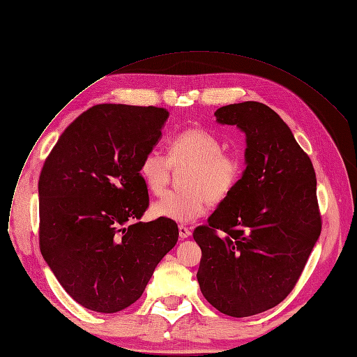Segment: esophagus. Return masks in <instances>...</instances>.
<instances>
[{
	"label": "esophagus",
	"mask_w": 357,
	"mask_h": 357,
	"mask_svg": "<svg viewBox=\"0 0 357 357\" xmlns=\"http://www.w3.org/2000/svg\"><path fill=\"white\" fill-rule=\"evenodd\" d=\"M178 235H180L181 239H187L188 236H192V230L188 229V227H185L184 225H180L178 226Z\"/></svg>",
	"instance_id": "34e87169"
}]
</instances>
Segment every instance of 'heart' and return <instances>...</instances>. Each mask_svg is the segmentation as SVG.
<instances>
[{
    "label": "heart",
    "instance_id": "heart-1",
    "mask_svg": "<svg viewBox=\"0 0 357 357\" xmlns=\"http://www.w3.org/2000/svg\"><path fill=\"white\" fill-rule=\"evenodd\" d=\"M173 169H187L181 176L184 190L165 193L153 203L151 213L178 223L202 218L208 203L229 197L242 177V161L225 153L216 135L200 128L177 134L169 155L150 150L141 160L139 176L149 192L158 196L169 185Z\"/></svg>",
    "mask_w": 357,
    "mask_h": 357
}]
</instances>
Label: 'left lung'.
I'll return each instance as SVG.
<instances>
[{"instance_id": "1", "label": "left lung", "mask_w": 357, "mask_h": 357, "mask_svg": "<svg viewBox=\"0 0 357 357\" xmlns=\"http://www.w3.org/2000/svg\"><path fill=\"white\" fill-rule=\"evenodd\" d=\"M246 135V169L193 238L204 298L232 317L278 305L296 287L321 232L317 180L288 125L261 102L219 108Z\"/></svg>"}]
</instances>
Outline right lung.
I'll use <instances>...</instances> for the list:
<instances>
[{
	"label": "right lung",
	"mask_w": 357,
	"mask_h": 357,
	"mask_svg": "<svg viewBox=\"0 0 357 357\" xmlns=\"http://www.w3.org/2000/svg\"><path fill=\"white\" fill-rule=\"evenodd\" d=\"M167 118L164 108L95 105L60 135L41 169V255L88 310L108 314L134 304L177 243L176 222H138L150 203L139 164Z\"/></svg>",
	"instance_id": "right-lung-1"
}]
</instances>
